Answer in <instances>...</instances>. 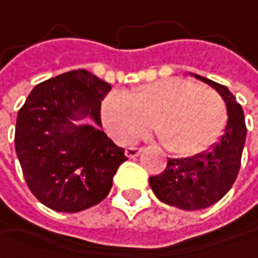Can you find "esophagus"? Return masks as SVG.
Listing matches in <instances>:
<instances>
[{
  "label": "esophagus",
  "instance_id": "esophagus-1",
  "mask_svg": "<svg viewBox=\"0 0 258 258\" xmlns=\"http://www.w3.org/2000/svg\"><path fill=\"white\" fill-rule=\"evenodd\" d=\"M141 147H134V146H131V147H126V150H124V153H126V156H129V158H135V156H138L140 153H141Z\"/></svg>",
  "mask_w": 258,
  "mask_h": 258
}]
</instances>
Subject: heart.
<instances>
[{"label":"heart","instance_id":"b5f03b06","mask_svg":"<svg viewBox=\"0 0 258 258\" xmlns=\"http://www.w3.org/2000/svg\"><path fill=\"white\" fill-rule=\"evenodd\" d=\"M102 120L118 143H134L152 127L164 147L182 158L210 149L227 124V106L220 95L185 79L146 83L123 95H109Z\"/></svg>","mask_w":258,"mask_h":258}]
</instances>
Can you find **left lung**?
<instances>
[{
    "label": "left lung",
    "mask_w": 258,
    "mask_h": 258,
    "mask_svg": "<svg viewBox=\"0 0 258 258\" xmlns=\"http://www.w3.org/2000/svg\"><path fill=\"white\" fill-rule=\"evenodd\" d=\"M195 77L213 86L225 102L228 120L222 137L207 152L169 159L163 173L149 178L150 188L161 202L187 211L207 208L230 191L240 169L246 138L245 115L231 91L207 77Z\"/></svg>",
    "instance_id": "8db88e82"
}]
</instances>
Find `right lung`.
Wrapping results in <instances>:
<instances>
[{
  "label": "right lung",
  "mask_w": 258,
  "mask_h": 258,
  "mask_svg": "<svg viewBox=\"0 0 258 258\" xmlns=\"http://www.w3.org/2000/svg\"><path fill=\"white\" fill-rule=\"evenodd\" d=\"M111 85L74 70L36 85L18 112L15 149L30 191L54 211L77 213L102 202L124 149L100 129ZM89 116L95 125L74 124Z\"/></svg>",
  "instance_id": "obj_1"
}]
</instances>
